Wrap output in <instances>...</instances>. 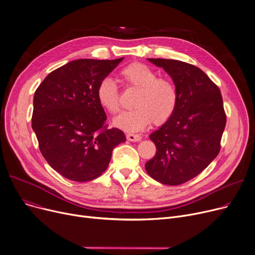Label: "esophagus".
<instances>
[{"mask_svg":"<svg viewBox=\"0 0 255 255\" xmlns=\"http://www.w3.org/2000/svg\"><path fill=\"white\" fill-rule=\"evenodd\" d=\"M127 139L130 141H140L141 140V136L138 134H133V133H128L126 135Z\"/></svg>","mask_w":255,"mask_h":255,"instance_id":"1","label":"esophagus"}]
</instances>
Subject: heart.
<instances>
[{
	"mask_svg": "<svg viewBox=\"0 0 255 255\" xmlns=\"http://www.w3.org/2000/svg\"><path fill=\"white\" fill-rule=\"evenodd\" d=\"M120 76L126 86L138 89L134 100L135 109L119 115L114 124L120 129L137 132L148 127L153 121L163 124L175 114L178 102V90L170 79L158 77L146 65L131 64L121 70ZM99 104L110 114L120 111V92L115 80L104 77L96 90Z\"/></svg>",
	"mask_w": 255,
	"mask_h": 255,
	"instance_id": "obj_1",
	"label": "heart"
}]
</instances>
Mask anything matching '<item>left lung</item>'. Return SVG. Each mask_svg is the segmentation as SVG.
<instances>
[{
    "label": "left lung",
    "mask_w": 255,
    "mask_h": 255,
    "mask_svg": "<svg viewBox=\"0 0 255 255\" xmlns=\"http://www.w3.org/2000/svg\"><path fill=\"white\" fill-rule=\"evenodd\" d=\"M148 60L172 78L179 102L172 117L150 135L157 151L144 167L154 180L176 186L196 177L217 157L226 124L222 96L196 66L178 60Z\"/></svg>",
    "instance_id": "obj_1"
}]
</instances>
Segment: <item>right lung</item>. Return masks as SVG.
<instances>
[{"mask_svg":"<svg viewBox=\"0 0 255 255\" xmlns=\"http://www.w3.org/2000/svg\"><path fill=\"white\" fill-rule=\"evenodd\" d=\"M123 59L71 61L50 72L35 92L32 128L39 149L66 179L98 178L113 150L126 141L123 131L106 128V115L96 97L100 80Z\"/></svg>","mask_w":255,"mask_h":255,"instance_id":"obj_1","label":"right lung"}]
</instances>
